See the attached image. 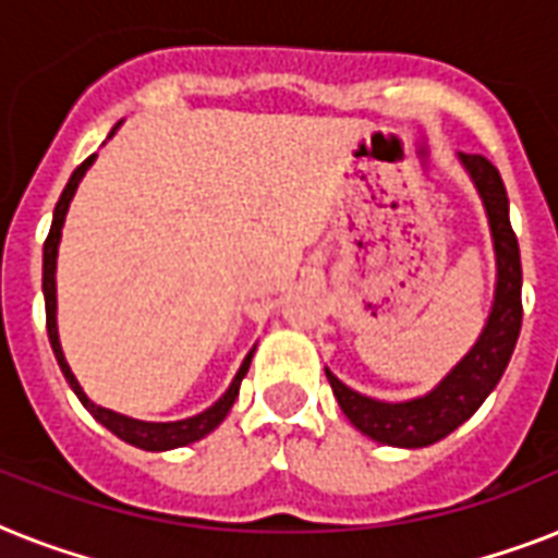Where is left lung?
Segmentation results:
<instances>
[{
	"label": "left lung",
	"instance_id": "obj_1",
	"mask_svg": "<svg viewBox=\"0 0 558 558\" xmlns=\"http://www.w3.org/2000/svg\"><path fill=\"white\" fill-rule=\"evenodd\" d=\"M460 161L475 179L481 199L489 214V228L495 236V254H498V289L481 339L469 356L460 362L446 379L420 399L411 402H379V399L362 397L344 381H339L327 371L330 388L339 399L341 411L356 425L359 432L371 440L402 446V449H420L432 446L451 434L460 423H466L475 414L481 402L489 397V390L507 371L515 341L521 330V254L519 240L510 226V202L501 173L495 165L477 153H460Z\"/></svg>",
	"mask_w": 558,
	"mask_h": 558
}]
</instances>
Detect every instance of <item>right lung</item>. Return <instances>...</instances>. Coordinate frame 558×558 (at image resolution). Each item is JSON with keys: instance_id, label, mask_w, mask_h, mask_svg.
Here are the masks:
<instances>
[{"instance_id": "add662e5", "label": "right lung", "mask_w": 558, "mask_h": 558, "mask_svg": "<svg viewBox=\"0 0 558 558\" xmlns=\"http://www.w3.org/2000/svg\"><path fill=\"white\" fill-rule=\"evenodd\" d=\"M95 156L77 165V170L72 173L69 179V185L63 187L60 193V199H57V208H54V219H51V231L46 236V245H43V295H46V327H48V341H51V350H54L57 362H60V371H63L65 381L72 385V390L77 393V399L83 402V408L89 411L98 423H104L109 432L126 440L130 446H138V449H147V451H168V449H179V446H187V442H196L202 440L205 434H210L217 428L226 414L231 411L234 405L236 393H240V381H243L245 371L252 365V353L245 356L243 367L236 371L234 381H231V388L226 390V397L219 399L217 405H210L208 411H202V414L191 416V420H179V423H142V420H133V416H124V414H116V411H109V408H100L95 405L86 393L81 390L77 379L72 376L69 365H65L63 359V350H60V339H57V295H54V266H57V243H60V228H63V219H65V210H69V202L74 196V187L77 182L83 179L86 168L92 165Z\"/></svg>"}]
</instances>
